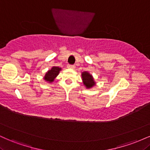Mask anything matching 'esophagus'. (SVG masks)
<instances>
[{
    "label": "esophagus",
    "mask_w": 150,
    "mask_h": 150,
    "mask_svg": "<svg viewBox=\"0 0 150 150\" xmlns=\"http://www.w3.org/2000/svg\"><path fill=\"white\" fill-rule=\"evenodd\" d=\"M68 68H70V69H75V65H68Z\"/></svg>",
    "instance_id": "obj_1"
}]
</instances>
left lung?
I'll return each mask as SVG.
<instances>
[{"mask_svg": "<svg viewBox=\"0 0 150 150\" xmlns=\"http://www.w3.org/2000/svg\"><path fill=\"white\" fill-rule=\"evenodd\" d=\"M81 76H82V82H83V85H85L86 89H92L97 84L92 75H91L88 71L82 72V74H81Z\"/></svg>", "mask_w": 150, "mask_h": 150, "instance_id": "8db88e82", "label": "left lung"}]
</instances>
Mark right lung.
Returning a JSON list of instances; mask_svg holds the SVG:
<instances>
[{
	"mask_svg": "<svg viewBox=\"0 0 150 150\" xmlns=\"http://www.w3.org/2000/svg\"><path fill=\"white\" fill-rule=\"evenodd\" d=\"M61 70V68H59V67L53 66L51 69L46 72L45 75L44 76V80L48 83H51L56 78Z\"/></svg>",
	"mask_w": 150,
	"mask_h": 150,
	"instance_id": "add662e5",
	"label": "right lung"
}]
</instances>
